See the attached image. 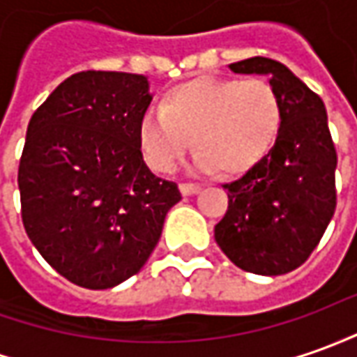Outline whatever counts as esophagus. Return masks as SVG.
Instances as JSON below:
<instances>
[{
  "label": "esophagus",
  "mask_w": 357,
  "mask_h": 357,
  "mask_svg": "<svg viewBox=\"0 0 357 357\" xmlns=\"http://www.w3.org/2000/svg\"><path fill=\"white\" fill-rule=\"evenodd\" d=\"M197 183H179V191L183 193V195H193V193H197L199 191Z\"/></svg>",
  "instance_id": "obj_1"
}]
</instances>
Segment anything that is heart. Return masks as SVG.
Returning a JSON list of instances; mask_svg holds the SVG:
<instances>
[{
  "label": "heart",
  "instance_id": "heart-1",
  "mask_svg": "<svg viewBox=\"0 0 357 357\" xmlns=\"http://www.w3.org/2000/svg\"><path fill=\"white\" fill-rule=\"evenodd\" d=\"M283 101L268 79L203 76L168 89L160 109L138 121V142L148 166L168 174L193 144L199 172L240 174L256 166L275 144Z\"/></svg>",
  "mask_w": 357,
  "mask_h": 357
}]
</instances>
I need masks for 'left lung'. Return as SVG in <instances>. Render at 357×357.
Wrapping results in <instances>:
<instances>
[{
	"label": "left lung",
	"instance_id": "left-lung-1",
	"mask_svg": "<svg viewBox=\"0 0 357 357\" xmlns=\"http://www.w3.org/2000/svg\"><path fill=\"white\" fill-rule=\"evenodd\" d=\"M234 74H268L283 101L275 144L222 188L229 209L215 240L240 270L281 275L299 268L321 242L336 209V148L322 99L289 68L254 56L230 64Z\"/></svg>",
	"mask_w": 357,
	"mask_h": 357
}]
</instances>
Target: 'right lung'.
Listing matches in <instances>:
<instances>
[{
  "mask_svg": "<svg viewBox=\"0 0 357 357\" xmlns=\"http://www.w3.org/2000/svg\"><path fill=\"white\" fill-rule=\"evenodd\" d=\"M150 101L144 76L87 70L29 121L17 176L23 227L79 287L109 289L138 273L181 199L142 160L138 121Z\"/></svg>",
  "mask_w": 357,
  "mask_h": 357,
  "instance_id": "right-lung-1",
  "label": "right lung"
}]
</instances>
